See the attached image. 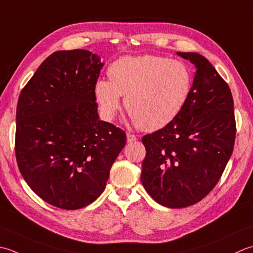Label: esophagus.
<instances>
[{
  "label": "esophagus",
  "mask_w": 253,
  "mask_h": 253,
  "mask_svg": "<svg viewBox=\"0 0 253 253\" xmlns=\"http://www.w3.org/2000/svg\"><path fill=\"white\" fill-rule=\"evenodd\" d=\"M126 136H127V142H132V141L137 140V137L135 135H132V133H130V132H128Z\"/></svg>",
  "instance_id": "34e87169"
}]
</instances>
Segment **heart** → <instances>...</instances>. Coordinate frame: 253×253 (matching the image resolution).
<instances>
[{"instance_id":"1","label":"heart","mask_w":253,"mask_h":253,"mask_svg":"<svg viewBox=\"0 0 253 253\" xmlns=\"http://www.w3.org/2000/svg\"><path fill=\"white\" fill-rule=\"evenodd\" d=\"M110 81L98 80L95 96L111 120L125 95V107L142 130L166 127L179 116L192 92L193 76L185 62L161 56H126L108 69Z\"/></svg>"}]
</instances>
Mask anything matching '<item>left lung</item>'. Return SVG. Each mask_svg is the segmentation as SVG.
Returning <instances> with one entry per match:
<instances>
[{
  "mask_svg": "<svg viewBox=\"0 0 253 253\" xmlns=\"http://www.w3.org/2000/svg\"><path fill=\"white\" fill-rule=\"evenodd\" d=\"M196 68L192 92L174 121L142 137L141 182L169 209L202 201L214 189L234 150V100L216 69L197 52H176Z\"/></svg>",
  "mask_w": 253,
  "mask_h": 253,
  "instance_id": "obj_1",
  "label": "left lung"
}]
</instances>
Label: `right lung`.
I'll use <instances>...</instances> for the list:
<instances>
[{
  "label": "right lung",
  "instance_id": "right-lung-1",
  "mask_svg": "<svg viewBox=\"0 0 253 253\" xmlns=\"http://www.w3.org/2000/svg\"><path fill=\"white\" fill-rule=\"evenodd\" d=\"M103 66L84 49L56 51L18 97V169L42 200L59 209L95 201L126 145V133L98 117L95 84Z\"/></svg>",
  "mask_w": 253,
  "mask_h": 253
}]
</instances>
